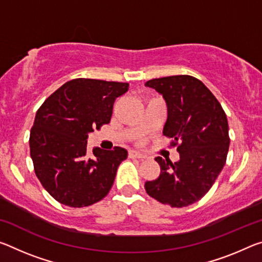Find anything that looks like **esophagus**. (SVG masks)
<instances>
[{
	"label": "esophagus",
	"instance_id": "34e87169",
	"mask_svg": "<svg viewBox=\"0 0 262 262\" xmlns=\"http://www.w3.org/2000/svg\"><path fill=\"white\" fill-rule=\"evenodd\" d=\"M128 156H129L130 159H146V155H143V154L135 150L128 151Z\"/></svg>",
	"mask_w": 262,
	"mask_h": 262
}]
</instances>
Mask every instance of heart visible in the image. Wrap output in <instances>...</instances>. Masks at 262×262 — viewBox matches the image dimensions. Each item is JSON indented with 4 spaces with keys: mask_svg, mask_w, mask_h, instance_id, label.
<instances>
[{
    "mask_svg": "<svg viewBox=\"0 0 262 262\" xmlns=\"http://www.w3.org/2000/svg\"><path fill=\"white\" fill-rule=\"evenodd\" d=\"M138 142H139V143H143L144 140H143L142 138H138Z\"/></svg>",
    "mask_w": 262,
    "mask_h": 262,
    "instance_id": "obj_1",
    "label": "heart"
}]
</instances>
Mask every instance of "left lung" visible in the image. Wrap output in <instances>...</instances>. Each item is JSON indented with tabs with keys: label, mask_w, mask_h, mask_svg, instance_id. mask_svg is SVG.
<instances>
[{
	"label": "left lung",
	"mask_w": 262,
	"mask_h": 262,
	"mask_svg": "<svg viewBox=\"0 0 262 262\" xmlns=\"http://www.w3.org/2000/svg\"><path fill=\"white\" fill-rule=\"evenodd\" d=\"M146 86L163 95L168 119L163 134L172 139L180 161L156 157L161 173L144 184L147 193L162 204L184 207L211 189L226 162L230 136L225 112L212 92L191 76L148 80Z\"/></svg>",
	"instance_id": "left-lung-1"
}]
</instances>
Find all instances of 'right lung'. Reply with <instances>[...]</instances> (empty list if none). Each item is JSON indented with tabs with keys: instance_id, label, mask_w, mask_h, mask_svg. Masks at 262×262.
Instances as JSON below:
<instances>
[{
	"instance_id": "1",
	"label": "right lung",
	"mask_w": 262,
	"mask_h": 262,
	"mask_svg": "<svg viewBox=\"0 0 262 262\" xmlns=\"http://www.w3.org/2000/svg\"><path fill=\"white\" fill-rule=\"evenodd\" d=\"M128 82L78 78L43 102L30 132V155L44 189L60 204L84 207L101 201L114 183L127 150H87L89 133L110 123L116 98Z\"/></svg>"
}]
</instances>
